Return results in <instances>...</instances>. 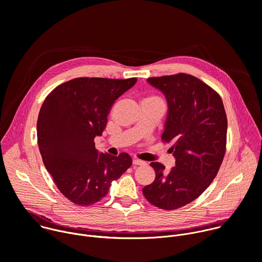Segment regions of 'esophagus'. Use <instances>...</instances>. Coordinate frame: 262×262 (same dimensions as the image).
Returning a JSON list of instances; mask_svg holds the SVG:
<instances>
[{"mask_svg": "<svg viewBox=\"0 0 262 262\" xmlns=\"http://www.w3.org/2000/svg\"><path fill=\"white\" fill-rule=\"evenodd\" d=\"M133 164H134L135 166H139V165H144V164H146V162L143 161V160H140V159L135 158V159L133 160Z\"/></svg>", "mask_w": 262, "mask_h": 262, "instance_id": "obj_1", "label": "esophagus"}]
</instances>
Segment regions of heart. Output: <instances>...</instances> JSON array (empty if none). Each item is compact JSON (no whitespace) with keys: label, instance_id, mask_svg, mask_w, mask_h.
I'll list each match as a JSON object with an SVG mask.
<instances>
[{"label":"heart","instance_id":"1","mask_svg":"<svg viewBox=\"0 0 262 262\" xmlns=\"http://www.w3.org/2000/svg\"><path fill=\"white\" fill-rule=\"evenodd\" d=\"M146 100H159V99H158V98H156V97L151 96V97H148Z\"/></svg>","mask_w":262,"mask_h":262}]
</instances>
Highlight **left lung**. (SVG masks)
<instances>
[{"label":"left lung","mask_w":262,"mask_h":262,"mask_svg":"<svg viewBox=\"0 0 262 262\" xmlns=\"http://www.w3.org/2000/svg\"><path fill=\"white\" fill-rule=\"evenodd\" d=\"M147 81L167 102L161 139L171 144L176 164L167 170L151 162L156 176L143 194L157 208L176 210L198 199L215 179L225 154L226 113L220 96L194 76L180 73Z\"/></svg>","instance_id":"1"}]
</instances>
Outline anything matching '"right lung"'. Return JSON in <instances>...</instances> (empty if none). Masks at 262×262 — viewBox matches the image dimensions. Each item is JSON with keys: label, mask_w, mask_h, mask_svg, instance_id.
Returning <instances> with one entry per match:
<instances>
[{"label": "right lung", "mask_w": 262, "mask_h": 262, "mask_svg": "<svg viewBox=\"0 0 262 262\" xmlns=\"http://www.w3.org/2000/svg\"><path fill=\"white\" fill-rule=\"evenodd\" d=\"M137 78H76L54 89L45 99L37 122L44 165L59 191L78 206L100 202L111 183L132 165L127 153L112 156L96 149L115 101Z\"/></svg>", "instance_id": "1"}]
</instances>
